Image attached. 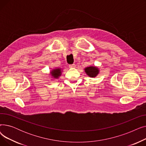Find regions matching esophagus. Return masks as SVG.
<instances>
[{"label": "esophagus", "instance_id": "obj_1", "mask_svg": "<svg viewBox=\"0 0 146 146\" xmlns=\"http://www.w3.org/2000/svg\"><path fill=\"white\" fill-rule=\"evenodd\" d=\"M68 67L70 68H74L76 67V65L74 64H70L68 66Z\"/></svg>", "mask_w": 146, "mask_h": 146}]
</instances>
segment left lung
Segmentation results:
<instances>
[{
    "instance_id": "8db88e82",
    "label": "left lung",
    "mask_w": 146,
    "mask_h": 146,
    "mask_svg": "<svg viewBox=\"0 0 146 146\" xmlns=\"http://www.w3.org/2000/svg\"><path fill=\"white\" fill-rule=\"evenodd\" d=\"M85 72L91 78H95L99 73L98 68L94 66H90L86 67L85 69Z\"/></svg>"
}]
</instances>
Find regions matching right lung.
<instances>
[{
	"label": "right lung",
	"instance_id": "add662e5",
	"mask_svg": "<svg viewBox=\"0 0 146 146\" xmlns=\"http://www.w3.org/2000/svg\"><path fill=\"white\" fill-rule=\"evenodd\" d=\"M61 69L60 68H56L52 70L51 72L52 76L54 78H58L61 75Z\"/></svg>",
	"mask_w": 146,
	"mask_h": 146
}]
</instances>
